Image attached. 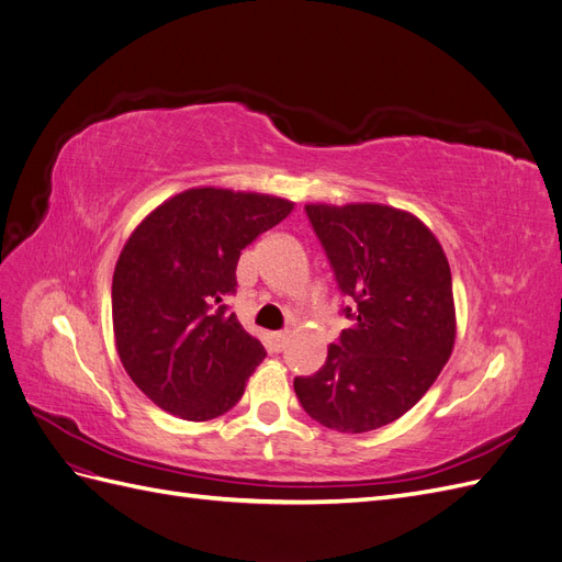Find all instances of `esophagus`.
I'll list each match as a JSON object with an SVG mask.
<instances>
[{"label": "esophagus", "mask_w": 562, "mask_h": 562, "mask_svg": "<svg viewBox=\"0 0 562 562\" xmlns=\"http://www.w3.org/2000/svg\"><path fill=\"white\" fill-rule=\"evenodd\" d=\"M269 342H271V349H274V351H283V347L288 345V333H271Z\"/></svg>", "instance_id": "esophagus-1"}]
</instances>
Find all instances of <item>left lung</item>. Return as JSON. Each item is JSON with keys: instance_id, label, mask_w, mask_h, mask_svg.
<instances>
[{"instance_id": "obj_1", "label": "left lung", "mask_w": 562, "mask_h": 562, "mask_svg": "<svg viewBox=\"0 0 562 562\" xmlns=\"http://www.w3.org/2000/svg\"><path fill=\"white\" fill-rule=\"evenodd\" d=\"M328 255L351 326L295 394L312 419L342 434L380 429L427 394L454 345L452 277L415 215L382 203L304 206Z\"/></svg>"}]
</instances>
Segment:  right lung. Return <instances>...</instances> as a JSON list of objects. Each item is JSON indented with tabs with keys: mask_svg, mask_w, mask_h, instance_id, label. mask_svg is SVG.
Masks as SVG:
<instances>
[{
	"mask_svg": "<svg viewBox=\"0 0 562 562\" xmlns=\"http://www.w3.org/2000/svg\"><path fill=\"white\" fill-rule=\"evenodd\" d=\"M293 211L279 196L196 187L135 227L112 279L116 351L161 411L190 422L225 415L267 356L223 300L241 250Z\"/></svg>",
	"mask_w": 562,
	"mask_h": 562,
	"instance_id": "right-lung-1",
	"label": "right lung"
}]
</instances>
